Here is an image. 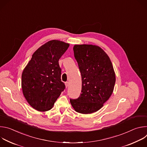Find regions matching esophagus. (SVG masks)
<instances>
[{
    "instance_id": "1",
    "label": "esophagus",
    "mask_w": 147,
    "mask_h": 147,
    "mask_svg": "<svg viewBox=\"0 0 147 147\" xmlns=\"http://www.w3.org/2000/svg\"><path fill=\"white\" fill-rule=\"evenodd\" d=\"M65 86H66V88H67L69 87V82H65Z\"/></svg>"
}]
</instances>
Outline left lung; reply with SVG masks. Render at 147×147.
<instances>
[{
	"label": "left lung",
	"instance_id": "8db88e82",
	"mask_svg": "<svg viewBox=\"0 0 147 147\" xmlns=\"http://www.w3.org/2000/svg\"><path fill=\"white\" fill-rule=\"evenodd\" d=\"M73 51L81 75L82 88L80 96L70 99V103L77 112L92 113L103 106L113 91V67L108 55L98 46L76 45Z\"/></svg>",
	"mask_w": 147,
	"mask_h": 147
}]
</instances>
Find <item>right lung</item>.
Here are the masks:
<instances>
[{
    "label": "right lung",
    "instance_id": "right-lung-1",
    "mask_svg": "<svg viewBox=\"0 0 147 147\" xmlns=\"http://www.w3.org/2000/svg\"><path fill=\"white\" fill-rule=\"evenodd\" d=\"M69 44L58 40H50L32 55L22 76L23 93L35 109L45 112L52 109L65 85L61 80L59 60Z\"/></svg>",
    "mask_w": 147,
    "mask_h": 147
}]
</instances>
